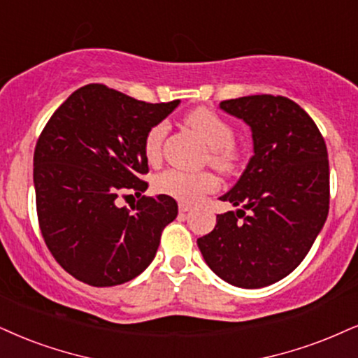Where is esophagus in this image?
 Here are the masks:
<instances>
[{"mask_svg":"<svg viewBox=\"0 0 358 358\" xmlns=\"http://www.w3.org/2000/svg\"><path fill=\"white\" fill-rule=\"evenodd\" d=\"M189 210H191V206L184 204V202H180V204H179V213L180 214H186V213H189Z\"/></svg>","mask_w":358,"mask_h":358,"instance_id":"1","label":"esophagus"}]
</instances>
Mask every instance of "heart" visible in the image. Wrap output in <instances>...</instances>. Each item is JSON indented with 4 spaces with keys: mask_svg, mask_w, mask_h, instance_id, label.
<instances>
[{
    "mask_svg": "<svg viewBox=\"0 0 358 358\" xmlns=\"http://www.w3.org/2000/svg\"><path fill=\"white\" fill-rule=\"evenodd\" d=\"M187 124L209 145L210 162L222 171H231L239 161L234 139V127L217 113L199 108L187 116ZM169 129L166 121L157 122L148 131L144 138V154L149 162H157L162 152V143ZM219 179L213 172H186L167 169L154 179V189L166 196L184 202H197L206 194L217 191Z\"/></svg>",
    "mask_w": 358,
    "mask_h": 358,
    "instance_id": "obj_1",
    "label": "heart"
}]
</instances>
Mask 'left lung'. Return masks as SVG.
I'll list each match as a JSON object with an SVG mask.
<instances>
[{
  "instance_id": "1",
  "label": "left lung",
  "mask_w": 358,
  "mask_h": 358,
  "mask_svg": "<svg viewBox=\"0 0 358 358\" xmlns=\"http://www.w3.org/2000/svg\"><path fill=\"white\" fill-rule=\"evenodd\" d=\"M220 109L250 126L254 156L220 201L241 206L217 215L197 239L206 264L229 284L260 289L302 262L329 214V154L319 127L292 99L257 94Z\"/></svg>"
}]
</instances>
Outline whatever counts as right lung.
<instances>
[{"label":"right lung","instance_id":"add662e5","mask_svg":"<svg viewBox=\"0 0 358 358\" xmlns=\"http://www.w3.org/2000/svg\"><path fill=\"white\" fill-rule=\"evenodd\" d=\"M178 104L87 85L44 126L33 161L38 222L52 257L74 279L92 287L124 284L156 257L178 202L166 194L143 196L144 138ZM132 193L140 197L132 211L117 206V196Z\"/></svg>","mask_w":358,"mask_h":358}]
</instances>
